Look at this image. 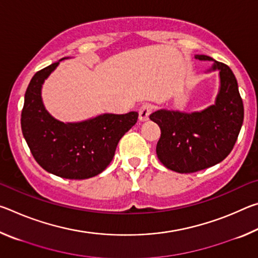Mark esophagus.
Masks as SVG:
<instances>
[{"label":"esophagus","instance_id":"1","mask_svg":"<svg viewBox=\"0 0 258 258\" xmlns=\"http://www.w3.org/2000/svg\"><path fill=\"white\" fill-rule=\"evenodd\" d=\"M152 111V106L149 103H146L141 106V108L139 109V118L141 121H146L149 119V116Z\"/></svg>","mask_w":258,"mask_h":258}]
</instances>
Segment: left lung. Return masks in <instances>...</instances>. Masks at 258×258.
<instances>
[{
    "label": "left lung",
    "mask_w": 258,
    "mask_h": 258,
    "mask_svg": "<svg viewBox=\"0 0 258 258\" xmlns=\"http://www.w3.org/2000/svg\"><path fill=\"white\" fill-rule=\"evenodd\" d=\"M195 58L213 61L206 73L218 72L215 103L200 111L159 109L150 115L161 131L157 157L165 167L177 173L198 172L221 163L233 149L243 123L242 99L230 67L208 55Z\"/></svg>",
    "instance_id": "1"
}]
</instances>
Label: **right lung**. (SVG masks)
Listing matches in <instances>:
<instances>
[{
  "instance_id": "right-lung-1",
  "label": "right lung",
  "mask_w": 258,
  "mask_h": 258,
  "mask_svg": "<svg viewBox=\"0 0 258 258\" xmlns=\"http://www.w3.org/2000/svg\"><path fill=\"white\" fill-rule=\"evenodd\" d=\"M63 59L67 58L33 76L25 93L21 131L42 168L63 178L84 180L107 168L119 140L137 123L139 113H102L75 123L55 119L43 103L42 86Z\"/></svg>"
}]
</instances>
